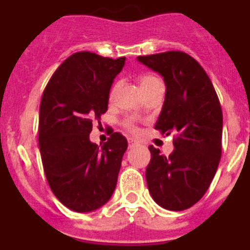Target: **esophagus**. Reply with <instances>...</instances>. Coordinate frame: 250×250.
I'll use <instances>...</instances> for the list:
<instances>
[{
  "mask_svg": "<svg viewBox=\"0 0 250 250\" xmlns=\"http://www.w3.org/2000/svg\"><path fill=\"white\" fill-rule=\"evenodd\" d=\"M127 143H129V147H134V146H136V145L139 144L138 141H136L135 139H132V138L127 139Z\"/></svg>",
  "mask_w": 250,
  "mask_h": 250,
  "instance_id": "obj_1",
  "label": "esophagus"
}]
</instances>
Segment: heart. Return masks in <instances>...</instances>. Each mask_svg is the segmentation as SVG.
<instances>
[{
    "mask_svg": "<svg viewBox=\"0 0 250 250\" xmlns=\"http://www.w3.org/2000/svg\"><path fill=\"white\" fill-rule=\"evenodd\" d=\"M159 80L158 77L154 76V75H150V74H145L141 76L140 79V86H145L147 85V83H152V81H156ZM116 89H118V85H115L114 87L111 89V91H110V99L114 98V95H115V91H116ZM124 124V126L126 127L129 131L131 132H135L136 130H138V127H136V124H135V120H134V118H126L125 120L123 121Z\"/></svg>",
    "mask_w": 250,
    "mask_h": 250,
    "instance_id": "1",
    "label": "heart"
}]
</instances>
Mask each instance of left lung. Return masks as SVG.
<instances>
[{"label": "left lung", "instance_id": "1", "mask_svg": "<svg viewBox=\"0 0 250 250\" xmlns=\"http://www.w3.org/2000/svg\"><path fill=\"white\" fill-rule=\"evenodd\" d=\"M164 77L167 92L155 129L174 134L169 156L150 145L146 167L152 199L167 210H185L208 190L222 156L223 112L204 68L183 51L139 56Z\"/></svg>", "mask_w": 250, "mask_h": 250}]
</instances>
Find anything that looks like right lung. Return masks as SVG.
Listing matches in <instances>:
<instances>
[{
	"instance_id": "1",
	"label": "right lung",
	"mask_w": 250,
	"mask_h": 250,
	"mask_svg": "<svg viewBox=\"0 0 250 250\" xmlns=\"http://www.w3.org/2000/svg\"><path fill=\"white\" fill-rule=\"evenodd\" d=\"M125 57L89 51L71 55L57 67L40 104L39 145L43 171L57 199L77 213L92 211L111 198L127 140L112 132L99 147L89 135L109 103L112 81Z\"/></svg>"
}]
</instances>
